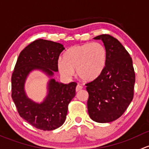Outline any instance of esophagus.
<instances>
[{
	"instance_id": "34e87169",
	"label": "esophagus",
	"mask_w": 149,
	"mask_h": 149,
	"mask_svg": "<svg viewBox=\"0 0 149 149\" xmlns=\"http://www.w3.org/2000/svg\"><path fill=\"white\" fill-rule=\"evenodd\" d=\"M82 89V87L81 85H77L76 87V88H75V90H76V92H79V90H81Z\"/></svg>"
}]
</instances>
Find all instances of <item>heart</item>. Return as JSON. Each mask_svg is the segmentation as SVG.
I'll use <instances>...</instances> for the list:
<instances>
[{
  "instance_id": "heart-1",
  "label": "heart",
  "mask_w": 149,
  "mask_h": 149,
  "mask_svg": "<svg viewBox=\"0 0 149 149\" xmlns=\"http://www.w3.org/2000/svg\"><path fill=\"white\" fill-rule=\"evenodd\" d=\"M108 59L106 48L98 42L73 46L59 59L57 67L65 77H71L76 70L77 76L85 82H91L100 76Z\"/></svg>"
}]
</instances>
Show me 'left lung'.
I'll return each instance as SVG.
<instances>
[{"label":"left lung","instance_id":"1","mask_svg":"<svg viewBox=\"0 0 149 149\" xmlns=\"http://www.w3.org/2000/svg\"><path fill=\"white\" fill-rule=\"evenodd\" d=\"M94 39L103 41L108 59L100 76L85 85L87 110L93 120L110 123L119 118L131 102L136 75L132 58L117 39L109 34Z\"/></svg>","mask_w":149,"mask_h":149}]
</instances>
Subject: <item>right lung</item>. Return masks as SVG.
I'll return each instance as SVG.
<instances>
[{
    "instance_id": "obj_1",
    "label": "right lung",
    "mask_w": 149,
    "mask_h": 149,
    "mask_svg": "<svg viewBox=\"0 0 149 149\" xmlns=\"http://www.w3.org/2000/svg\"><path fill=\"white\" fill-rule=\"evenodd\" d=\"M64 49L62 44L54 41H33L20 53L12 74L11 97L18 114L31 125L43 131H52L63 125L77 84L73 82L64 85L51 79L47 97L38 104L26 97L24 83L29 72L36 69L53 76V71H58V59Z\"/></svg>"
}]
</instances>
